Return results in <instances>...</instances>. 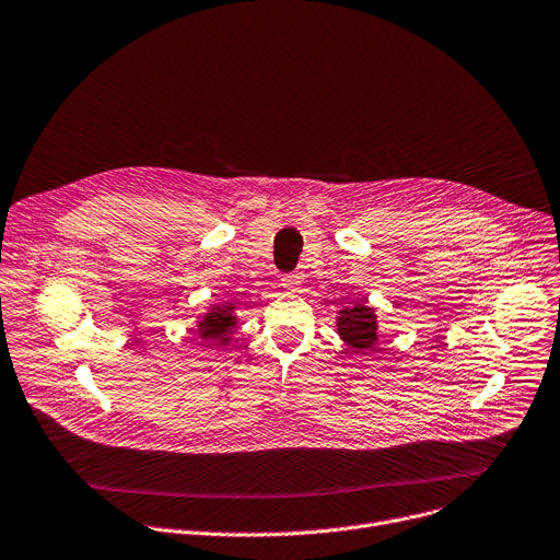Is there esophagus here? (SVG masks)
<instances>
[{
	"mask_svg": "<svg viewBox=\"0 0 560 560\" xmlns=\"http://www.w3.org/2000/svg\"><path fill=\"white\" fill-rule=\"evenodd\" d=\"M281 285H283L285 290H296V288L301 285V275H296V272H292V275H283Z\"/></svg>",
	"mask_w": 560,
	"mask_h": 560,
	"instance_id": "34e87169",
	"label": "esophagus"
}]
</instances>
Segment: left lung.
Masks as SVG:
<instances>
[{
    "instance_id": "1",
    "label": "left lung",
    "mask_w": 560,
    "mask_h": 560,
    "mask_svg": "<svg viewBox=\"0 0 560 560\" xmlns=\"http://www.w3.org/2000/svg\"><path fill=\"white\" fill-rule=\"evenodd\" d=\"M337 328L341 339L354 350H371L380 341L377 317L373 315V308L366 306V301H360L354 308L339 311Z\"/></svg>"
}]
</instances>
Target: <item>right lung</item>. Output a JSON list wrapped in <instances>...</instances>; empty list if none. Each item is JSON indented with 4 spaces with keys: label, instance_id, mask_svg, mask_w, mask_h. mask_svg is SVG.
I'll use <instances>...</instances> for the list:
<instances>
[{
    "label": "right lung",
    "instance_id": "add662e5",
    "mask_svg": "<svg viewBox=\"0 0 560 560\" xmlns=\"http://www.w3.org/2000/svg\"><path fill=\"white\" fill-rule=\"evenodd\" d=\"M236 317H234V306H217L210 315L202 317L200 326V337L202 339H214V341H230V335L234 330Z\"/></svg>",
    "mask_w": 560,
    "mask_h": 560
}]
</instances>
